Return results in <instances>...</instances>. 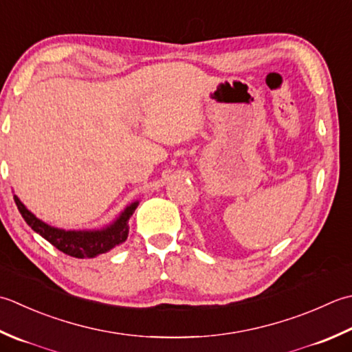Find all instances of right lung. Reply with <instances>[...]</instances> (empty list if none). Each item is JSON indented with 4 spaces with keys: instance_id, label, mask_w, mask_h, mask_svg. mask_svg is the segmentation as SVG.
<instances>
[{
    "instance_id": "obj_1",
    "label": "right lung",
    "mask_w": 352,
    "mask_h": 352,
    "mask_svg": "<svg viewBox=\"0 0 352 352\" xmlns=\"http://www.w3.org/2000/svg\"><path fill=\"white\" fill-rule=\"evenodd\" d=\"M13 198H15L18 210L25 219V223L29 224L38 235L47 239L48 243L56 247L62 253L80 259L96 258L99 256V254L113 250L114 247L125 243L129 232V218L133 217L134 210L137 209V206H139V199L128 204L113 223L107 224L105 227H100V229L65 230L44 223L43 219L36 218L34 213L27 209L24 203L21 201L16 195H13Z\"/></svg>"
}]
</instances>
